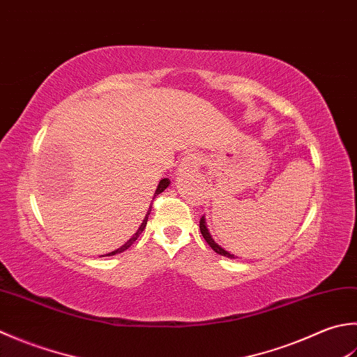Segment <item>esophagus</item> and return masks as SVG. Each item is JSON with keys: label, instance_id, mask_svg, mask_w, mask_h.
I'll use <instances>...</instances> for the list:
<instances>
[{"label": "esophagus", "instance_id": "1", "mask_svg": "<svg viewBox=\"0 0 357 357\" xmlns=\"http://www.w3.org/2000/svg\"><path fill=\"white\" fill-rule=\"evenodd\" d=\"M202 156L199 155V153H192V155H187L183 162H181V165L184 167V169H198V167L202 164Z\"/></svg>", "mask_w": 357, "mask_h": 357}]
</instances>
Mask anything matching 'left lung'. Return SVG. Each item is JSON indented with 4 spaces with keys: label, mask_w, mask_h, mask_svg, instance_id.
Segmentation results:
<instances>
[{
    "label": "left lung",
    "mask_w": 357,
    "mask_h": 357,
    "mask_svg": "<svg viewBox=\"0 0 357 357\" xmlns=\"http://www.w3.org/2000/svg\"><path fill=\"white\" fill-rule=\"evenodd\" d=\"M199 230H201V234H202V236H204V240L207 241L208 246H211L216 254H220L222 257H227V258H236L234 254H230V252H227V250L222 249L218 243H215V240L212 238V235H211V232H208V229L206 226V218H204V216H202V218L199 220Z\"/></svg>",
    "instance_id": "obj_1"
}]
</instances>
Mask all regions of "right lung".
<instances>
[{"label": "right lung", "mask_w": 357, "mask_h": 357, "mask_svg": "<svg viewBox=\"0 0 357 357\" xmlns=\"http://www.w3.org/2000/svg\"><path fill=\"white\" fill-rule=\"evenodd\" d=\"M169 184H170V179H167V178H164V179H160L159 181V185H158V188H156V192H155V197H158L159 193H162L167 187H169ZM155 197H153V199H155ZM150 212H151V206H150V208H149V212H146V215H145V218H144V221H142V225L139 226V229H137V232L131 236V238L123 244V246H121L119 249H116V250H113V252H109V254H107V257H109V255H116V254H121V252H123V250H127L132 243H135L137 238H139V235H141L142 232H144V229H145V226H146V221H149V215H150ZM102 257H105V255H102Z\"/></svg>", "instance_id": "obj_1"}]
</instances>
